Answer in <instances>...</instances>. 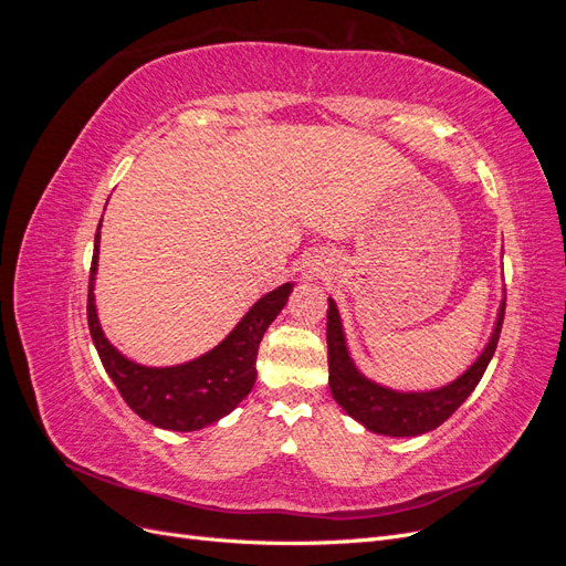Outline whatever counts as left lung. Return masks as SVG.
Wrapping results in <instances>:
<instances>
[{"label": "left lung", "mask_w": 566, "mask_h": 566, "mask_svg": "<svg viewBox=\"0 0 566 566\" xmlns=\"http://www.w3.org/2000/svg\"><path fill=\"white\" fill-rule=\"evenodd\" d=\"M503 316L505 297L501 300V310L499 316H495L486 347L474 358V364L468 370H462L455 380L437 389L401 391L375 382L358 370L347 345L345 325H342L337 304L328 297V328H325V335H328V385L333 399L349 418L361 422L366 430L375 434L418 437L432 432L443 420H449L455 413L462 401L474 391L479 380H482V375L493 358V352L499 347Z\"/></svg>", "instance_id": "left-lung-1"}]
</instances>
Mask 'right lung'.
Instances as JSON below:
<instances>
[{"label":"right lung","mask_w":566,"mask_h":566,"mask_svg":"<svg viewBox=\"0 0 566 566\" xmlns=\"http://www.w3.org/2000/svg\"><path fill=\"white\" fill-rule=\"evenodd\" d=\"M98 243L101 221L94 238L87 321L101 364L127 406L142 420L172 432H196L229 416L250 394L256 380V349L295 283L287 281L256 300L235 328L210 352L177 366H144L119 352L98 323L94 302Z\"/></svg>","instance_id":"obj_1"}]
</instances>
